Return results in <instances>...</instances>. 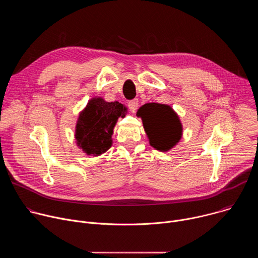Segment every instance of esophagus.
Masks as SVG:
<instances>
[{"instance_id": "1", "label": "esophagus", "mask_w": 258, "mask_h": 258, "mask_svg": "<svg viewBox=\"0 0 258 258\" xmlns=\"http://www.w3.org/2000/svg\"><path fill=\"white\" fill-rule=\"evenodd\" d=\"M127 106H128V108L132 110V111H135V110H137V108H138V106H139V100H138V99L131 100V101L127 103Z\"/></svg>"}]
</instances>
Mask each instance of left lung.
<instances>
[{
  "mask_svg": "<svg viewBox=\"0 0 258 258\" xmlns=\"http://www.w3.org/2000/svg\"><path fill=\"white\" fill-rule=\"evenodd\" d=\"M137 115L142 118L150 145L156 150L168 151L179 141L182 126L170 106L147 103L138 110Z\"/></svg>",
  "mask_w": 258,
  "mask_h": 258,
  "instance_id": "8db88e82",
  "label": "left lung"
}]
</instances>
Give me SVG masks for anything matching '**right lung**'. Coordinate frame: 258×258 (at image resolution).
<instances>
[{"label":"right lung","mask_w":258,"mask_h":258,"mask_svg":"<svg viewBox=\"0 0 258 258\" xmlns=\"http://www.w3.org/2000/svg\"><path fill=\"white\" fill-rule=\"evenodd\" d=\"M126 107L119 102H106L93 98L81 112L76 139L78 145L88 155L98 156L112 145L111 136L118 117H124Z\"/></svg>","instance_id":"1"}]
</instances>
